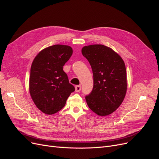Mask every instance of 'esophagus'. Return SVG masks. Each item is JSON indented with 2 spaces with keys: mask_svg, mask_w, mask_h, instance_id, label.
<instances>
[{
  "mask_svg": "<svg viewBox=\"0 0 159 159\" xmlns=\"http://www.w3.org/2000/svg\"><path fill=\"white\" fill-rule=\"evenodd\" d=\"M81 85H76L75 87V92H79V91L81 90Z\"/></svg>",
  "mask_w": 159,
  "mask_h": 159,
  "instance_id": "34e87169",
  "label": "esophagus"
}]
</instances>
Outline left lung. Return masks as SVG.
I'll list each match as a JSON object with an SVG mask.
<instances>
[{
    "label": "left lung",
    "mask_w": 159,
    "mask_h": 159,
    "mask_svg": "<svg viewBox=\"0 0 159 159\" xmlns=\"http://www.w3.org/2000/svg\"><path fill=\"white\" fill-rule=\"evenodd\" d=\"M81 53L88 60L93 75V88L85 100L89 109L107 116L121 105L127 84L125 62L117 53L102 44L84 46Z\"/></svg>",
    "instance_id": "8db88e82"
}]
</instances>
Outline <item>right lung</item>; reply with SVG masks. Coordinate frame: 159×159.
Returning <instances> with one entry per match:
<instances>
[{
  "label": "right lung",
  "instance_id": "add662e5",
  "mask_svg": "<svg viewBox=\"0 0 159 159\" xmlns=\"http://www.w3.org/2000/svg\"><path fill=\"white\" fill-rule=\"evenodd\" d=\"M72 53L71 46L56 44L41 50L32 61L30 94L37 108L46 115L61 110L71 93L75 91L63 70Z\"/></svg>",
  "mask_w": 159,
  "mask_h": 159
}]
</instances>
